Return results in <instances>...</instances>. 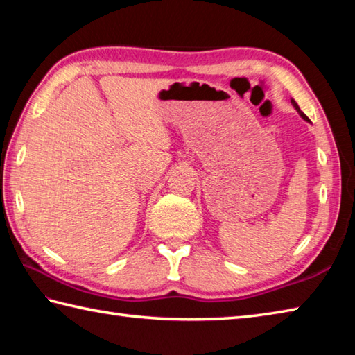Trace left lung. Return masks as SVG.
<instances>
[{"label":"left lung","mask_w":355,"mask_h":355,"mask_svg":"<svg viewBox=\"0 0 355 355\" xmlns=\"http://www.w3.org/2000/svg\"><path fill=\"white\" fill-rule=\"evenodd\" d=\"M291 103H293V105H295V109H296L297 112H300V115H301V116L304 118V120H306V121H310V120H309V118L306 116V114H304V112H301V109H300V105H297V104H296L295 101H291Z\"/></svg>","instance_id":"1"}]
</instances>
